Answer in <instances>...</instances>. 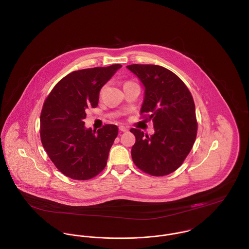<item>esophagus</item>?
I'll return each mask as SVG.
<instances>
[{
    "label": "esophagus",
    "mask_w": 249,
    "mask_h": 249,
    "mask_svg": "<svg viewBox=\"0 0 249 249\" xmlns=\"http://www.w3.org/2000/svg\"><path fill=\"white\" fill-rule=\"evenodd\" d=\"M119 129H120V131H122V132H126L128 129L125 127V126H124V125H120L119 126Z\"/></svg>",
    "instance_id": "esophagus-1"
}]
</instances>
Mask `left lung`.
Masks as SVG:
<instances>
[{
	"label": "left lung",
	"instance_id": "1",
	"mask_svg": "<svg viewBox=\"0 0 249 249\" xmlns=\"http://www.w3.org/2000/svg\"><path fill=\"white\" fill-rule=\"evenodd\" d=\"M126 68L144 87L141 114L154 127L150 136L130 129L136 138L132 160L150 176L170 175L182 165L196 141L197 123L192 94L176 73L162 66L132 64Z\"/></svg>",
	"mask_w": 249,
	"mask_h": 249
}]
</instances>
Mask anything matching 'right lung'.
Masks as SVG:
<instances>
[{
	"mask_svg": "<svg viewBox=\"0 0 249 249\" xmlns=\"http://www.w3.org/2000/svg\"><path fill=\"white\" fill-rule=\"evenodd\" d=\"M122 65L71 71L46 99L40 116L41 142L54 166L66 177L88 180L107 166L118 126L106 124L96 132L86 128V110L98 107L102 87Z\"/></svg>",
	"mask_w": 249,
	"mask_h": 249,
	"instance_id": "right-lung-1",
	"label": "right lung"
}]
</instances>
